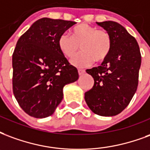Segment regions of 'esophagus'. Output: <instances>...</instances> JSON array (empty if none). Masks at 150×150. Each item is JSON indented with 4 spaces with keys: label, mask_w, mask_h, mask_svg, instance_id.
I'll return each instance as SVG.
<instances>
[{
    "label": "esophagus",
    "mask_w": 150,
    "mask_h": 150,
    "mask_svg": "<svg viewBox=\"0 0 150 150\" xmlns=\"http://www.w3.org/2000/svg\"><path fill=\"white\" fill-rule=\"evenodd\" d=\"M78 72H79V75H83L84 73H85V70L79 69V70H78Z\"/></svg>",
    "instance_id": "obj_1"
}]
</instances>
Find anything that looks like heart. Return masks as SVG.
I'll return each instance as SVG.
<instances>
[{
  "mask_svg": "<svg viewBox=\"0 0 150 150\" xmlns=\"http://www.w3.org/2000/svg\"><path fill=\"white\" fill-rule=\"evenodd\" d=\"M58 45L62 54L68 58L73 57L80 47L83 52L71 62L74 66L84 67L91 65L94 60L97 63L105 60L111 51L112 40L106 30L81 24L72 28L71 35L62 34Z\"/></svg>",
  "mask_w": 150,
  "mask_h": 150,
  "instance_id": "obj_1",
  "label": "heart"
}]
</instances>
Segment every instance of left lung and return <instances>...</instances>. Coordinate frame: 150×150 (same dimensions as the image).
<instances>
[{"instance_id":"1","label":"left lung","mask_w":150,"mask_h":150,"mask_svg":"<svg viewBox=\"0 0 150 150\" xmlns=\"http://www.w3.org/2000/svg\"><path fill=\"white\" fill-rule=\"evenodd\" d=\"M112 40L111 51L101 66L86 71L94 79L85 101L92 112L100 116H115L128 106L137 91L142 63L136 39L117 22H96Z\"/></svg>"}]
</instances>
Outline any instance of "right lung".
<instances>
[{"label": "right lung", "mask_w": 150, "mask_h": 150, "mask_svg": "<svg viewBox=\"0 0 150 150\" xmlns=\"http://www.w3.org/2000/svg\"><path fill=\"white\" fill-rule=\"evenodd\" d=\"M75 21L41 18L16 43L13 90L20 106L36 118L48 117L64 98L63 88L79 79L78 70L59 48V36Z\"/></svg>", "instance_id": "obj_1"}]
</instances>
